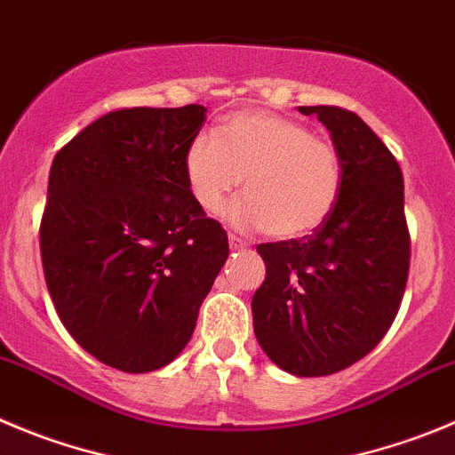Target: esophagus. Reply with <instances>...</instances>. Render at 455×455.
Wrapping results in <instances>:
<instances>
[{"label": "esophagus", "mask_w": 455, "mask_h": 455, "mask_svg": "<svg viewBox=\"0 0 455 455\" xmlns=\"http://www.w3.org/2000/svg\"><path fill=\"white\" fill-rule=\"evenodd\" d=\"M230 248L232 250H248V241L239 239V236L230 235Z\"/></svg>", "instance_id": "1"}]
</instances>
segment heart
Returning a JSON list of instances; mask_svg holds the SVG:
<instances>
[{"label": "heart", "instance_id": "obj_1", "mask_svg": "<svg viewBox=\"0 0 455 455\" xmlns=\"http://www.w3.org/2000/svg\"><path fill=\"white\" fill-rule=\"evenodd\" d=\"M194 201L216 212L243 179L241 201L225 219L241 230L290 241L319 230L339 203L344 167L331 142L306 124L270 111H241L220 124L219 138L198 133L185 151Z\"/></svg>", "mask_w": 455, "mask_h": 455}]
</instances>
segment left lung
I'll use <instances>...</instances> for the list:
<instances>
[{
    "label": "left lung",
    "mask_w": 455,
    "mask_h": 455,
    "mask_svg": "<svg viewBox=\"0 0 455 455\" xmlns=\"http://www.w3.org/2000/svg\"><path fill=\"white\" fill-rule=\"evenodd\" d=\"M317 116L339 151L344 188L310 236L259 245L266 281L252 297L254 335L285 373L322 378L360 362L395 319L409 276L404 179L373 129L339 107Z\"/></svg>",
    "instance_id": "obj_1"
}]
</instances>
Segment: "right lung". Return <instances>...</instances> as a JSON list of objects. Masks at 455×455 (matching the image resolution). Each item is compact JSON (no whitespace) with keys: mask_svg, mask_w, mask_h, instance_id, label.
<instances>
[{"mask_svg":"<svg viewBox=\"0 0 455 455\" xmlns=\"http://www.w3.org/2000/svg\"><path fill=\"white\" fill-rule=\"evenodd\" d=\"M203 105L111 111L55 154L40 225L60 319L89 355L124 373L174 362L230 254L185 179Z\"/></svg>","mask_w":455,"mask_h":455,"instance_id":"add662e5","label":"right lung"}]
</instances>
